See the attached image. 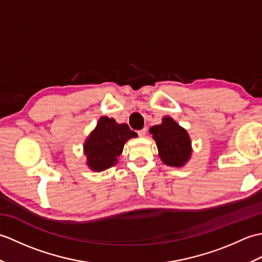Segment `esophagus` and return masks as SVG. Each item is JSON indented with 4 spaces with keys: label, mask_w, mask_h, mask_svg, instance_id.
I'll use <instances>...</instances> for the list:
<instances>
[{
    "label": "esophagus",
    "mask_w": 262,
    "mask_h": 262,
    "mask_svg": "<svg viewBox=\"0 0 262 262\" xmlns=\"http://www.w3.org/2000/svg\"><path fill=\"white\" fill-rule=\"evenodd\" d=\"M146 132H147V129H146V128H143V129H141V130H138L137 133H138V135H140V136H145L146 135Z\"/></svg>",
    "instance_id": "esophagus-1"
}]
</instances>
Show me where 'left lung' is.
Segmentation results:
<instances>
[{
  "mask_svg": "<svg viewBox=\"0 0 262 262\" xmlns=\"http://www.w3.org/2000/svg\"><path fill=\"white\" fill-rule=\"evenodd\" d=\"M149 133L157 142L161 160L166 165L181 166L190 158V137L187 130L170 117L163 118L162 124L149 128Z\"/></svg>",
  "mask_w": 262,
  "mask_h": 262,
  "instance_id": "obj_1",
  "label": "left lung"
}]
</instances>
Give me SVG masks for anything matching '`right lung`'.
Here are the masks:
<instances>
[{
    "label": "right lung",
    "mask_w": 262,
    "mask_h": 262,
    "mask_svg": "<svg viewBox=\"0 0 262 262\" xmlns=\"http://www.w3.org/2000/svg\"><path fill=\"white\" fill-rule=\"evenodd\" d=\"M137 134L126 124H117L115 119L101 117L84 144L88 165L94 171H103L117 163L124 144Z\"/></svg>",
    "instance_id": "1"
}]
</instances>
